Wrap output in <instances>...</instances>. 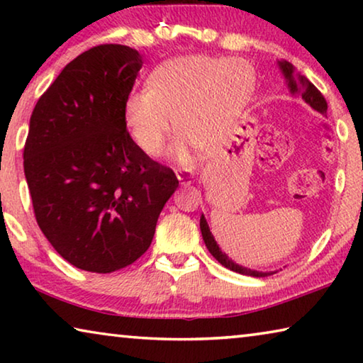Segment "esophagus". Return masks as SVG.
Wrapping results in <instances>:
<instances>
[{
    "label": "esophagus",
    "instance_id": "34e87169",
    "mask_svg": "<svg viewBox=\"0 0 363 363\" xmlns=\"http://www.w3.org/2000/svg\"><path fill=\"white\" fill-rule=\"evenodd\" d=\"M176 177L179 179L181 186H190L194 182V174L187 169H176Z\"/></svg>",
    "mask_w": 363,
    "mask_h": 363
}]
</instances>
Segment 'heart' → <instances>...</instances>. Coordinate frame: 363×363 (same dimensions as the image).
Instances as JSON below:
<instances>
[{"mask_svg":"<svg viewBox=\"0 0 363 363\" xmlns=\"http://www.w3.org/2000/svg\"><path fill=\"white\" fill-rule=\"evenodd\" d=\"M245 72H243L241 69ZM253 79L238 59L179 56L164 60L125 99L123 118L140 150L158 157L174 130L181 133L169 150L179 163L192 160L195 145H216L250 101Z\"/></svg>","mask_w":363,"mask_h":363,"instance_id":"heart-1","label":"heart"}]
</instances>
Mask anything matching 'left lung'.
Instances as JSON below:
<instances>
[{"mask_svg":"<svg viewBox=\"0 0 363 363\" xmlns=\"http://www.w3.org/2000/svg\"><path fill=\"white\" fill-rule=\"evenodd\" d=\"M277 65L281 72V75H284V78H285V83L288 86V89H290V93L293 96H296V94L301 96L307 106H311L315 110V112H318L320 115L327 116L328 106H327V101H325V97L322 96L320 91H318L304 75H301L299 72H296L293 64L286 62V60H277ZM200 230H201V237H203V242L206 245L208 251H210L213 257H216L218 262L223 264L224 267L233 270V272L250 275V277H267V275H272L277 272V270H275V272H259V270H253V269L238 266L237 262H233L229 256L223 253V250L219 248L218 242L214 240L213 233L210 230V225H208L203 214H201V218H200Z\"/></svg>","mask_w":363,"mask_h":363,"instance_id":"obj_1","label":"left lung"}]
</instances>
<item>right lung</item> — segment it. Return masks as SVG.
<instances>
[{"label":"right lung","mask_w":363,"mask_h":363,"mask_svg":"<svg viewBox=\"0 0 363 363\" xmlns=\"http://www.w3.org/2000/svg\"><path fill=\"white\" fill-rule=\"evenodd\" d=\"M143 64L130 46L91 48L64 67L30 118L23 171L36 223L88 272L110 274L143 256L179 186L126 131L123 106Z\"/></svg>","instance_id":"1"}]
</instances>
